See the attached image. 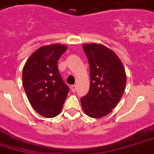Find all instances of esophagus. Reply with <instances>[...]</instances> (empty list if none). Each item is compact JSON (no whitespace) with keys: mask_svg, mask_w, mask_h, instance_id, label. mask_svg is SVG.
I'll list each match as a JSON object with an SVG mask.
<instances>
[{"mask_svg":"<svg viewBox=\"0 0 154 154\" xmlns=\"http://www.w3.org/2000/svg\"><path fill=\"white\" fill-rule=\"evenodd\" d=\"M76 90H77V86L76 85H72L71 86V90L72 92H76Z\"/></svg>","mask_w":154,"mask_h":154,"instance_id":"34e87169","label":"esophagus"}]
</instances>
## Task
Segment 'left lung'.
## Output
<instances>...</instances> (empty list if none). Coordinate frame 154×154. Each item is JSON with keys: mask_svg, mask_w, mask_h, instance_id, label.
<instances>
[{"mask_svg": "<svg viewBox=\"0 0 154 154\" xmlns=\"http://www.w3.org/2000/svg\"><path fill=\"white\" fill-rule=\"evenodd\" d=\"M82 48L90 64V85L81 103L85 115L98 119L118 105L126 86V72L120 59L107 47L85 43Z\"/></svg>", "mask_w": 154, "mask_h": 154, "instance_id": "8db88e82", "label": "left lung"}]
</instances>
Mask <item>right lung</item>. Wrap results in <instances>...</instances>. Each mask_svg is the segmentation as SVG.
Wrapping results in <instances>:
<instances>
[{
	"mask_svg": "<svg viewBox=\"0 0 154 154\" xmlns=\"http://www.w3.org/2000/svg\"><path fill=\"white\" fill-rule=\"evenodd\" d=\"M68 47L60 43L45 45L28 58L22 70V84L30 105L46 118L58 116L69 93L59 73L57 63Z\"/></svg>",
	"mask_w": 154,
	"mask_h": 154,
	"instance_id": "right-lung-1",
	"label": "right lung"
}]
</instances>
